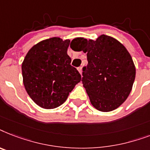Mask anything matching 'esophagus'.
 <instances>
[{
	"instance_id": "obj_1",
	"label": "esophagus",
	"mask_w": 150,
	"mask_h": 150,
	"mask_svg": "<svg viewBox=\"0 0 150 150\" xmlns=\"http://www.w3.org/2000/svg\"><path fill=\"white\" fill-rule=\"evenodd\" d=\"M77 70H78L80 74H82V67H80L77 68Z\"/></svg>"
}]
</instances>
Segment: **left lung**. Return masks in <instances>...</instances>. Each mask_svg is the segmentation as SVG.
<instances>
[{
	"instance_id": "8db88e82",
	"label": "left lung",
	"mask_w": 150,
	"mask_h": 150,
	"mask_svg": "<svg viewBox=\"0 0 150 150\" xmlns=\"http://www.w3.org/2000/svg\"><path fill=\"white\" fill-rule=\"evenodd\" d=\"M72 42L77 51L87 53L88 64L83 68L82 83L91 105L103 112L118 108L129 97L136 77L129 51L106 35L96 40L80 37Z\"/></svg>"
}]
</instances>
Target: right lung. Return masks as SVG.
I'll return each mask as SVG.
<instances>
[{"label":"right lung","mask_w":150,"mask_h":150,"mask_svg":"<svg viewBox=\"0 0 150 150\" xmlns=\"http://www.w3.org/2000/svg\"><path fill=\"white\" fill-rule=\"evenodd\" d=\"M69 42V39L59 37L42 40L28 50L22 62L24 87L32 100L42 108L63 105L81 81V74L70 65Z\"/></svg>","instance_id":"1"}]
</instances>
